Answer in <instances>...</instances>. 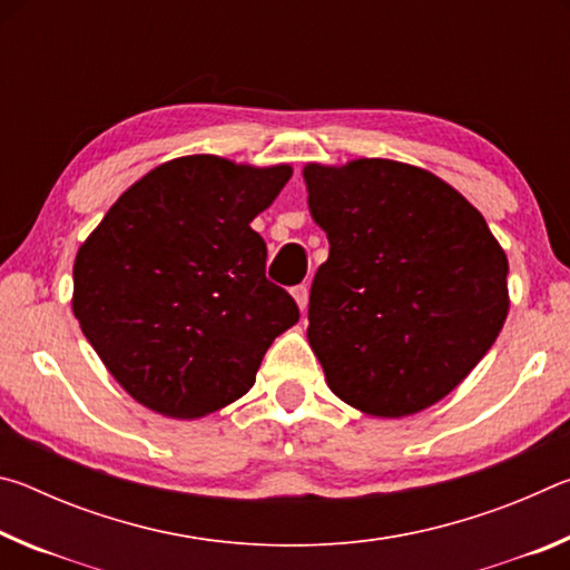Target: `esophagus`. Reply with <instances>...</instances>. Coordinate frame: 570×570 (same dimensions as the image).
Instances as JSON below:
<instances>
[{"instance_id": "34e87169", "label": "esophagus", "mask_w": 570, "mask_h": 570, "mask_svg": "<svg viewBox=\"0 0 570 570\" xmlns=\"http://www.w3.org/2000/svg\"><path fill=\"white\" fill-rule=\"evenodd\" d=\"M292 294H294V298H296L298 308H302V314H306V306H308V288H306V284L294 286Z\"/></svg>"}]
</instances>
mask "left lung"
<instances>
[{"label": "left lung", "instance_id": "left-lung-1", "mask_svg": "<svg viewBox=\"0 0 570 570\" xmlns=\"http://www.w3.org/2000/svg\"><path fill=\"white\" fill-rule=\"evenodd\" d=\"M330 258L308 294V344L336 397L374 417L440 402L508 316V256L465 196L384 158L304 168Z\"/></svg>", "mask_w": 570, "mask_h": 570}]
</instances>
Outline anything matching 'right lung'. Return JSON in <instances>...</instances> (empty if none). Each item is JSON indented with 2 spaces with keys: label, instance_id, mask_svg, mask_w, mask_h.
I'll list each match as a JSON object with an SVG mask.
<instances>
[{
  "label": "right lung",
  "instance_id": "add662e5",
  "mask_svg": "<svg viewBox=\"0 0 570 570\" xmlns=\"http://www.w3.org/2000/svg\"><path fill=\"white\" fill-rule=\"evenodd\" d=\"M292 166L183 156L115 200L75 256L72 312L135 402L176 420L216 412L254 387L298 306L266 278L250 228Z\"/></svg>",
  "mask_w": 570,
  "mask_h": 570
}]
</instances>
